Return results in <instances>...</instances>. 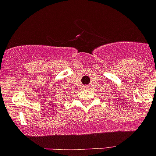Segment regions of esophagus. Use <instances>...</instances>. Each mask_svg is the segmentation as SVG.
<instances>
[{
    "instance_id": "esophagus-1",
    "label": "esophagus",
    "mask_w": 156,
    "mask_h": 156,
    "mask_svg": "<svg viewBox=\"0 0 156 156\" xmlns=\"http://www.w3.org/2000/svg\"><path fill=\"white\" fill-rule=\"evenodd\" d=\"M83 88H84V89H88V88H89V85L83 86Z\"/></svg>"
}]
</instances>
